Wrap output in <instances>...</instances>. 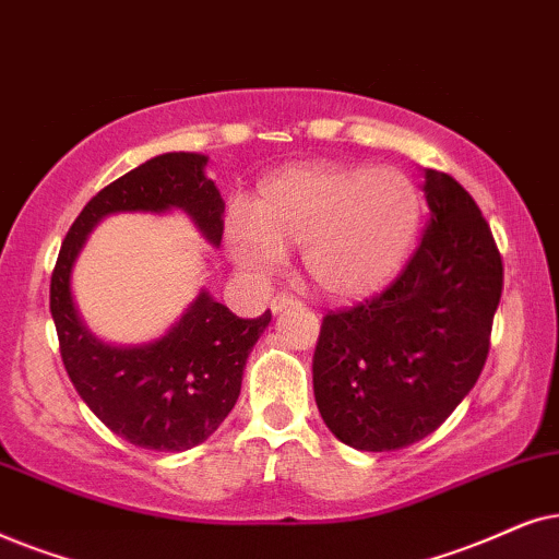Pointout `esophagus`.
<instances>
[{"mask_svg": "<svg viewBox=\"0 0 559 559\" xmlns=\"http://www.w3.org/2000/svg\"><path fill=\"white\" fill-rule=\"evenodd\" d=\"M299 299H296L294 294H286V292H281V294H275L273 299H271V311L273 314H278V311H284L286 307H292V304H296Z\"/></svg>", "mask_w": 559, "mask_h": 559, "instance_id": "1", "label": "esophagus"}]
</instances>
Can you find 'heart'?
Segmentation results:
<instances>
[{
	"instance_id": "obj_1",
	"label": "heart",
	"mask_w": 559,
	"mask_h": 559,
	"mask_svg": "<svg viewBox=\"0 0 559 559\" xmlns=\"http://www.w3.org/2000/svg\"><path fill=\"white\" fill-rule=\"evenodd\" d=\"M421 222V193L399 168L304 163L260 183L250 219L227 217V250L245 273L271 275L281 252L301 250L319 292L360 299L389 286Z\"/></svg>"
}]
</instances>
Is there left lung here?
I'll list each match as a JSON object with an SVG mask.
<instances>
[{
    "label": "left lung",
    "instance_id": "8db88e82",
    "mask_svg": "<svg viewBox=\"0 0 559 559\" xmlns=\"http://www.w3.org/2000/svg\"><path fill=\"white\" fill-rule=\"evenodd\" d=\"M429 225L383 294L322 319L314 399L349 448L389 452L424 440L478 381L503 292V260L475 199L427 170Z\"/></svg>",
    "mask_w": 559,
    "mask_h": 559
}]
</instances>
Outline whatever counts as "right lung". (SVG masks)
<instances>
[{
    "mask_svg": "<svg viewBox=\"0 0 559 559\" xmlns=\"http://www.w3.org/2000/svg\"><path fill=\"white\" fill-rule=\"evenodd\" d=\"M204 166V155L166 153L104 186L71 225L50 278V314L73 389L115 435L145 450H191L217 431L240 396L245 362L271 322V311L240 319L202 292L166 337L140 347H111L81 322L71 271L86 235L115 212L176 206L197 222L206 240L219 245L225 202Z\"/></svg>",
    "mask_w": 559,
    "mask_h": 559,
    "instance_id": "add662e5",
    "label": "right lung"
}]
</instances>
